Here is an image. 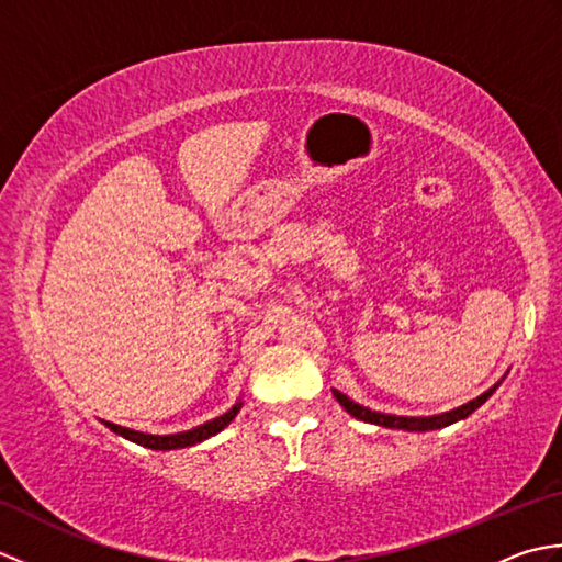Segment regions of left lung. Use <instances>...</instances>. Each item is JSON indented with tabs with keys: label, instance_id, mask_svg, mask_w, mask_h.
Listing matches in <instances>:
<instances>
[{
	"label": "left lung",
	"instance_id": "1",
	"mask_svg": "<svg viewBox=\"0 0 562 562\" xmlns=\"http://www.w3.org/2000/svg\"><path fill=\"white\" fill-rule=\"evenodd\" d=\"M503 379H505V376H503ZM503 379H499L497 384L487 389L485 393H481L479 398L463 403V405H459V408L447 411V413H439V415H425V417L379 413V411L367 408V405L355 403L352 398L345 396V393H340L338 389H333V396H336V401L342 405L345 411H348L352 417H357V420H362V423H372V425L389 427V429H405V432H429V429H441V427H449V425L459 423V420H465V417H469L473 411H479L481 405L493 396L495 389H497L499 384H503Z\"/></svg>",
	"mask_w": 562,
	"mask_h": 562
}]
</instances>
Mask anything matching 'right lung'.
Returning a JSON list of instances; mask_svg holds the SVG:
<instances>
[{
	"label": "right lung",
	"instance_id": "add662e5",
	"mask_svg": "<svg viewBox=\"0 0 562 562\" xmlns=\"http://www.w3.org/2000/svg\"><path fill=\"white\" fill-rule=\"evenodd\" d=\"M241 405H244V401L238 398L224 415L214 417V420L202 423V425H198L193 429H186V432H176V435H147V432H137V429L121 427V425H115V423H105V420H101V423L109 427L111 432L121 435V437H125L130 441H135V445H139V447H147V449H154V451H171V449H186V447L200 445V441H205V439L214 437L217 432H222L226 425H232V420L238 415V411H241Z\"/></svg>",
	"mask_w": 562,
	"mask_h": 562
}]
</instances>
